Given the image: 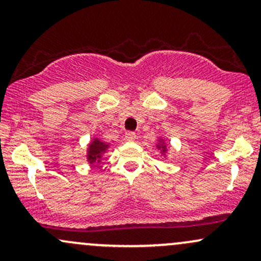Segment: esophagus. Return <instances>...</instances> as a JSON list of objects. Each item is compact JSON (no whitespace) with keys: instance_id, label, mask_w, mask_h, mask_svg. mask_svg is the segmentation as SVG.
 <instances>
[{"instance_id":"1","label":"esophagus","mask_w":261,"mask_h":261,"mask_svg":"<svg viewBox=\"0 0 261 261\" xmlns=\"http://www.w3.org/2000/svg\"><path fill=\"white\" fill-rule=\"evenodd\" d=\"M136 139V134L133 133V131H127L126 134H125V140L128 141V142H133Z\"/></svg>"}]
</instances>
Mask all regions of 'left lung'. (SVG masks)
I'll use <instances>...</instances> for the list:
<instances>
[{"label": "left lung", "instance_id": "obj_1", "mask_svg": "<svg viewBox=\"0 0 261 261\" xmlns=\"http://www.w3.org/2000/svg\"><path fill=\"white\" fill-rule=\"evenodd\" d=\"M157 148L158 149H162V154H166L167 149H168V147H167V145H164V141L163 140H160V143L157 145Z\"/></svg>", "mask_w": 261, "mask_h": 261}]
</instances>
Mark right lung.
<instances>
[{
    "label": "right lung",
    "mask_w": 261,
    "mask_h": 261,
    "mask_svg": "<svg viewBox=\"0 0 261 261\" xmlns=\"http://www.w3.org/2000/svg\"><path fill=\"white\" fill-rule=\"evenodd\" d=\"M109 145L99 139H93L92 142L89 143L88 149H87V161L91 164L100 163L101 157L106 153Z\"/></svg>",
    "instance_id": "add662e5"
}]
</instances>
